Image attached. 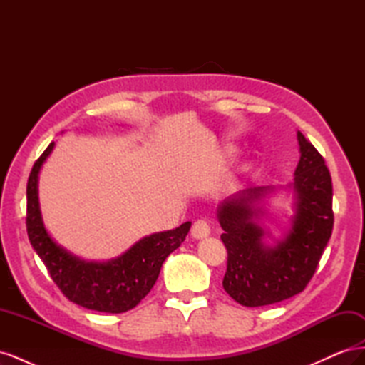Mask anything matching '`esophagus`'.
I'll list each match as a JSON object with an SVG mask.
<instances>
[{
	"label": "esophagus",
	"mask_w": 365,
	"mask_h": 365,
	"mask_svg": "<svg viewBox=\"0 0 365 365\" xmlns=\"http://www.w3.org/2000/svg\"><path fill=\"white\" fill-rule=\"evenodd\" d=\"M210 235V224L207 219H197L192 227V236L195 239H202Z\"/></svg>",
	"instance_id": "obj_1"
}]
</instances>
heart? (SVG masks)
Masks as SVG:
<instances>
[{
	"mask_svg": "<svg viewBox=\"0 0 365 365\" xmlns=\"http://www.w3.org/2000/svg\"><path fill=\"white\" fill-rule=\"evenodd\" d=\"M231 153H233V149H231V148H225L222 152H219V155H217L216 161H217V163L225 161V160L231 155Z\"/></svg>",
	"mask_w": 365,
	"mask_h": 365,
	"instance_id": "b5f03b06",
	"label": "heart"
}]
</instances>
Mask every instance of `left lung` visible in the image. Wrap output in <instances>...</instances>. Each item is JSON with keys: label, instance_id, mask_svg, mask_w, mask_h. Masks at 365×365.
I'll list each match as a JSON object with an SVG mask.
<instances>
[{"label": "left lung", "instance_id": "1", "mask_svg": "<svg viewBox=\"0 0 365 365\" xmlns=\"http://www.w3.org/2000/svg\"><path fill=\"white\" fill-rule=\"evenodd\" d=\"M300 161L295 169L297 212L291 233L275 248L262 244L259 210L252 202L264 189H248L228 197L217 210L220 235L228 252L224 289L242 306L279 303L300 294L314 277L332 236V178L322 153L298 132Z\"/></svg>", "mask_w": 365, "mask_h": 365}]
</instances>
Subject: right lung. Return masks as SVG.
I'll use <instances>...</instances> for the list:
<instances>
[{"mask_svg": "<svg viewBox=\"0 0 365 365\" xmlns=\"http://www.w3.org/2000/svg\"><path fill=\"white\" fill-rule=\"evenodd\" d=\"M53 146L54 143H50L33 164L27 181L26 227L30 244L46 264L51 280L70 302L97 312H126L150 292L163 262L182 244L192 222L141 239L113 262L88 263L76 259L54 244L41 219L38 173Z\"/></svg>", "mask_w": 365, "mask_h": 365, "instance_id": "1", "label": "right lung"}]
</instances>
